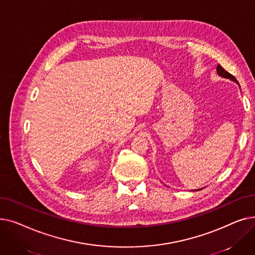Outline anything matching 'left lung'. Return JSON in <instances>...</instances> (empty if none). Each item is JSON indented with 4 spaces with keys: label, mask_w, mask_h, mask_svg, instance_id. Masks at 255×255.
I'll return each mask as SVG.
<instances>
[{
    "label": "left lung",
    "mask_w": 255,
    "mask_h": 255,
    "mask_svg": "<svg viewBox=\"0 0 255 255\" xmlns=\"http://www.w3.org/2000/svg\"><path fill=\"white\" fill-rule=\"evenodd\" d=\"M217 73H218L220 76L224 77V78H230L231 80H234V82H236L237 84H239V83H238V80L236 79V77H235L234 75H232L231 73L227 72L226 70H224L220 65H218V66H217Z\"/></svg>",
    "instance_id": "obj_1"
}]
</instances>
